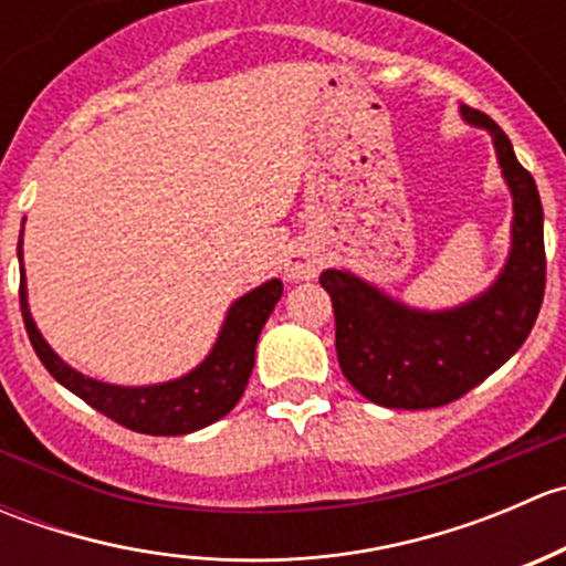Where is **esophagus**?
Segmentation results:
<instances>
[{
  "mask_svg": "<svg viewBox=\"0 0 566 566\" xmlns=\"http://www.w3.org/2000/svg\"><path fill=\"white\" fill-rule=\"evenodd\" d=\"M319 268H323V254H319L315 243H293L287 256H284V273L290 279H298V282L301 279H315Z\"/></svg>",
  "mask_w": 566,
  "mask_h": 566,
  "instance_id": "34e87169",
  "label": "esophagus"
}]
</instances>
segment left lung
Segmentation results:
<instances>
[{"label":"left lung","instance_id":"1","mask_svg":"<svg viewBox=\"0 0 566 566\" xmlns=\"http://www.w3.org/2000/svg\"><path fill=\"white\" fill-rule=\"evenodd\" d=\"M462 117L493 134L515 197L512 254L499 282L460 310L413 312L350 273H319L334 306L342 373L384 408H441L476 389L526 342L545 298L547 260L534 177L495 119L468 106Z\"/></svg>","mask_w":566,"mask_h":566}]
</instances>
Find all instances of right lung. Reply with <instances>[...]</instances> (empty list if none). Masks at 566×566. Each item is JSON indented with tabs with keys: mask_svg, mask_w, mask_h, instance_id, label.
Instances as JSON below:
<instances>
[{
	"mask_svg": "<svg viewBox=\"0 0 566 566\" xmlns=\"http://www.w3.org/2000/svg\"><path fill=\"white\" fill-rule=\"evenodd\" d=\"M21 235H24V230H21ZM19 260L21 315H24V328L43 367L54 375V380H60L65 389H71L84 402L93 405L95 410H101V413L117 421V424L128 427V430L145 432V436H186V432L202 430V427L213 424L221 416L230 413L238 399L243 397V391H247L262 325L271 317L276 301L282 298V282L279 279L251 290L249 295L232 304L213 353L191 375L164 386L123 389V386H108L93 378H84L82 373L60 361V356L45 345V339L35 328V319L30 315V306H27L21 241Z\"/></svg>",
	"mask_w": 566,
	"mask_h": 566,
	"instance_id": "1",
	"label": "right lung"
}]
</instances>
